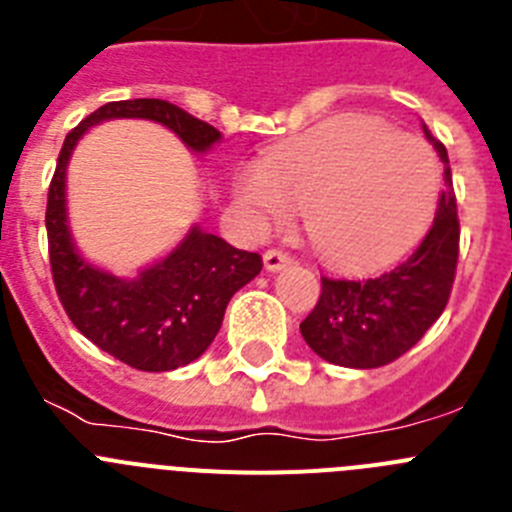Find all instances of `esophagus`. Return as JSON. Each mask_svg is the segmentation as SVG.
Returning <instances> with one entry per match:
<instances>
[{
  "label": "esophagus",
  "mask_w": 512,
  "mask_h": 512,
  "mask_svg": "<svg viewBox=\"0 0 512 512\" xmlns=\"http://www.w3.org/2000/svg\"><path fill=\"white\" fill-rule=\"evenodd\" d=\"M292 264V259H289V253L279 251V248H271V251L264 253V266L269 271H282L284 266Z\"/></svg>",
  "instance_id": "obj_1"
}]
</instances>
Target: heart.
<instances>
[{"instance_id":"1","label":"heart","mask_w":512,"mask_h":512,"mask_svg":"<svg viewBox=\"0 0 512 512\" xmlns=\"http://www.w3.org/2000/svg\"><path fill=\"white\" fill-rule=\"evenodd\" d=\"M235 197L256 225L292 205L330 266L374 269L423 233L438 200V166L423 140L382 120L338 115L269 148L241 169Z\"/></svg>"}]
</instances>
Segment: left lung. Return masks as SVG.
<instances>
[{"label":"left lung","instance_id":"1","mask_svg":"<svg viewBox=\"0 0 512 512\" xmlns=\"http://www.w3.org/2000/svg\"><path fill=\"white\" fill-rule=\"evenodd\" d=\"M446 164V189L438 200L431 230L395 269L374 279H328L315 310L300 323L307 346L330 364L377 369L400 359L441 318L454 287L459 259V217L451 189L449 156L425 128Z\"/></svg>","mask_w":512,"mask_h":512}]
</instances>
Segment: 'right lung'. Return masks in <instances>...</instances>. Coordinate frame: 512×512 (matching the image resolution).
I'll use <instances>...</instances> for the list:
<instances>
[{
	"label": "right lung",
	"instance_id": "obj_1",
	"mask_svg": "<svg viewBox=\"0 0 512 512\" xmlns=\"http://www.w3.org/2000/svg\"><path fill=\"white\" fill-rule=\"evenodd\" d=\"M120 117L158 122L194 153H207L223 138L220 130L164 99L107 102L81 120L63 140L48 189L45 228L53 284L71 323L94 346L140 372H171L205 354L223 325L230 297L259 274L264 261L259 253L238 251L200 225L133 279L115 277L84 259L66 210V169L89 128Z\"/></svg>",
	"mask_w": 512,
	"mask_h": 512
}]
</instances>
